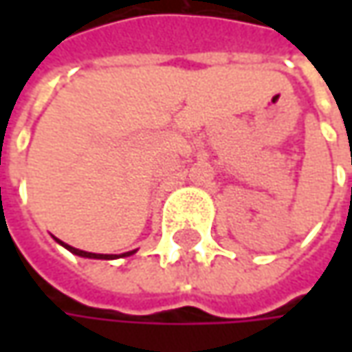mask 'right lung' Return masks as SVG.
Masks as SVG:
<instances>
[{
    "mask_svg": "<svg viewBox=\"0 0 352 352\" xmlns=\"http://www.w3.org/2000/svg\"><path fill=\"white\" fill-rule=\"evenodd\" d=\"M58 243H60V245H64L62 241H58ZM64 247L70 250V252L78 254V256H86V258H107V261H109V258H116V254H96V252H86V250L74 249V247H70V245H64ZM133 252H135V250H131V252H125V254H133ZM125 254H123V256H125Z\"/></svg>",
    "mask_w": 352,
    "mask_h": 352,
    "instance_id": "obj_1",
    "label": "right lung"
}]
</instances>
